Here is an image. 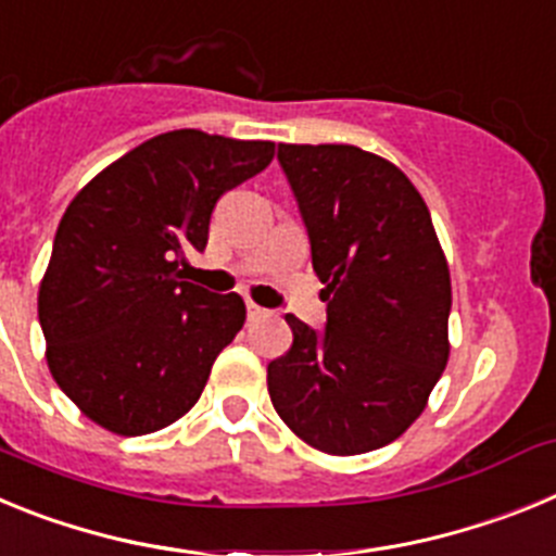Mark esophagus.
Wrapping results in <instances>:
<instances>
[{
  "instance_id": "34e87169",
  "label": "esophagus",
  "mask_w": 556,
  "mask_h": 556,
  "mask_svg": "<svg viewBox=\"0 0 556 556\" xmlns=\"http://www.w3.org/2000/svg\"><path fill=\"white\" fill-rule=\"evenodd\" d=\"M264 314H267V308H262L258 303L248 301V317H250V320H258V317H264Z\"/></svg>"
}]
</instances>
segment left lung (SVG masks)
Returning a JSON list of instances; mask_svg holds the SVG:
<instances>
[{"label":"left lung","mask_w":556,"mask_h":556,"mask_svg":"<svg viewBox=\"0 0 556 556\" xmlns=\"http://www.w3.org/2000/svg\"><path fill=\"white\" fill-rule=\"evenodd\" d=\"M326 289V331L287 314L292 348L269 362L275 412L323 454L392 443L448 365L451 273L429 205L404 172L353 144H281Z\"/></svg>","instance_id":"obj_1"}]
</instances>
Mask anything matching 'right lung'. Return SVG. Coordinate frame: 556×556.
Segmentation results:
<instances>
[{"mask_svg": "<svg viewBox=\"0 0 556 556\" xmlns=\"http://www.w3.org/2000/svg\"><path fill=\"white\" fill-rule=\"evenodd\" d=\"M273 155V141L169 130L105 166L68 203L38 320L49 372L88 420L139 437L198 404L248 312L236 292L184 281L186 253H203L217 200Z\"/></svg>", "mask_w": 556, "mask_h": 556, "instance_id": "obj_1", "label": "right lung"}]
</instances>
